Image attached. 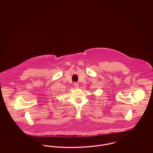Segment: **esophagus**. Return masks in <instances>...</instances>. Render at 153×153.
<instances>
[{
  "label": "esophagus",
  "mask_w": 153,
  "mask_h": 153,
  "mask_svg": "<svg viewBox=\"0 0 153 153\" xmlns=\"http://www.w3.org/2000/svg\"><path fill=\"white\" fill-rule=\"evenodd\" d=\"M74 87L77 89V88H79V84L77 82H74Z\"/></svg>",
  "instance_id": "esophagus-1"
}]
</instances>
